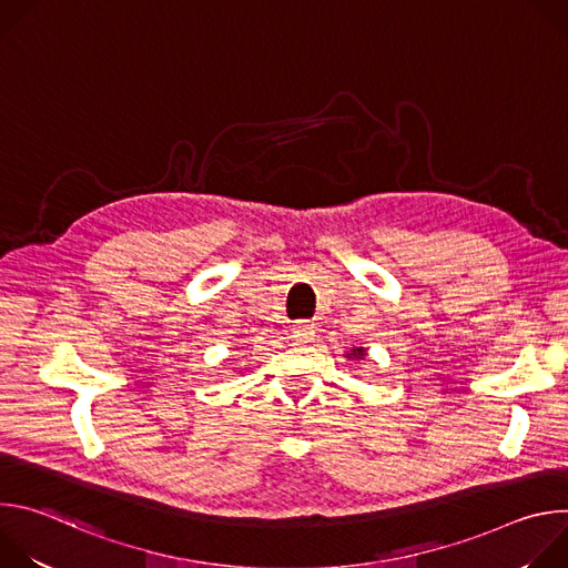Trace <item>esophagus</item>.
Here are the masks:
<instances>
[{"mask_svg": "<svg viewBox=\"0 0 568 568\" xmlns=\"http://www.w3.org/2000/svg\"><path fill=\"white\" fill-rule=\"evenodd\" d=\"M292 337L298 342V344H307L316 337V326L312 321H296L292 326Z\"/></svg>", "mask_w": 568, "mask_h": 568, "instance_id": "1", "label": "esophagus"}]
</instances>
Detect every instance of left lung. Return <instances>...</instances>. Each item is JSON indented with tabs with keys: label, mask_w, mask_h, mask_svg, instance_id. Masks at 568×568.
I'll return each mask as SVG.
<instances>
[{
	"label": "left lung",
	"mask_w": 568,
	"mask_h": 568,
	"mask_svg": "<svg viewBox=\"0 0 568 568\" xmlns=\"http://www.w3.org/2000/svg\"><path fill=\"white\" fill-rule=\"evenodd\" d=\"M348 359H364L366 357V348H353L351 353H346Z\"/></svg>",
	"instance_id": "obj_1"
}]
</instances>
